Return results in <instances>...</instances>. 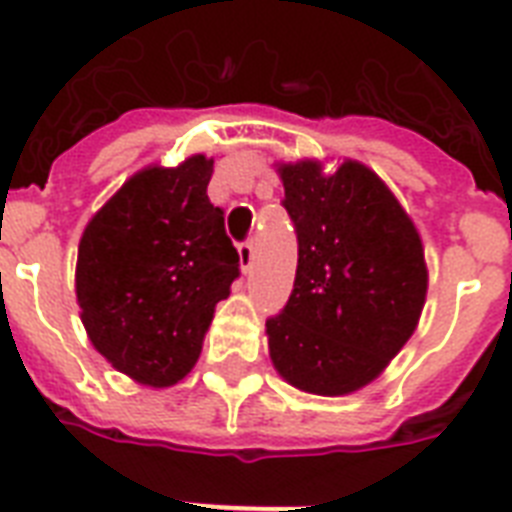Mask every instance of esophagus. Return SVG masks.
Wrapping results in <instances>:
<instances>
[{
	"label": "esophagus",
	"mask_w": 512,
	"mask_h": 512,
	"mask_svg": "<svg viewBox=\"0 0 512 512\" xmlns=\"http://www.w3.org/2000/svg\"><path fill=\"white\" fill-rule=\"evenodd\" d=\"M252 260H255V244H252V239H244L239 244V263H242V270L252 268Z\"/></svg>",
	"instance_id": "1"
}]
</instances>
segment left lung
<instances>
[{
  "instance_id": "1",
  "label": "left lung",
  "mask_w": 512,
  "mask_h": 512,
  "mask_svg": "<svg viewBox=\"0 0 512 512\" xmlns=\"http://www.w3.org/2000/svg\"><path fill=\"white\" fill-rule=\"evenodd\" d=\"M297 234V276L265 321L270 360L302 392L342 397L371 384L413 336L429 273L421 236L392 191L355 160L278 168Z\"/></svg>"
}]
</instances>
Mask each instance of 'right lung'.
I'll return each mask as SVG.
<instances>
[{"mask_svg":"<svg viewBox=\"0 0 512 512\" xmlns=\"http://www.w3.org/2000/svg\"><path fill=\"white\" fill-rule=\"evenodd\" d=\"M213 160L144 168L89 220L76 297L91 344L134 381L173 386L194 368L215 305L239 278L223 210L207 197Z\"/></svg>","mask_w":512,"mask_h":512,"instance_id":"right-lung-1","label":"right lung"}]
</instances>
